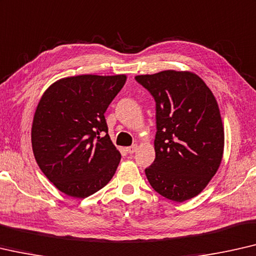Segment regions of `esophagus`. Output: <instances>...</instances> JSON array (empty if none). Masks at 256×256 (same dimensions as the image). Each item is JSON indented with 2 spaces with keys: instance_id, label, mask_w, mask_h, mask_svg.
<instances>
[{
  "instance_id": "esophagus-1",
  "label": "esophagus",
  "mask_w": 256,
  "mask_h": 256,
  "mask_svg": "<svg viewBox=\"0 0 256 256\" xmlns=\"http://www.w3.org/2000/svg\"><path fill=\"white\" fill-rule=\"evenodd\" d=\"M125 150H126L128 154H134V152H136V150H138V146H136V144H133V146L126 147V148H125Z\"/></svg>"
}]
</instances>
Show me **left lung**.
<instances>
[{"label":"left lung","mask_w":256,"mask_h":256,"mask_svg":"<svg viewBox=\"0 0 256 256\" xmlns=\"http://www.w3.org/2000/svg\"><path fill=\"white\" fill-rule=\"evenodd\" d=\"M155 100V160L144 169L152 188L182 202L204 190L220 164L224 131L216 98L204 80L184 71L136 76Z\"/></svg>","instance_id":"1"}]
</instances>
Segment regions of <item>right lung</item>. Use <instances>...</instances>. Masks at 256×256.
<instances>
[{"label": "right lung", "mask_w": 256, "mask_h": 256, "mask_svg": "<svg viewBox=\"0 0 256 256\" xmlns=\"http://www.w3.org/2000/svg\"><path fill=\"white\" fill-rule=\"evenodd\" d=\"M126 76L84 74L60 79L44 92L32 125L38 166L60 192L87 198L108 184L120 152L104 112Z\"/></svg>", "instance_id": "add662e5"}]
</instances>
